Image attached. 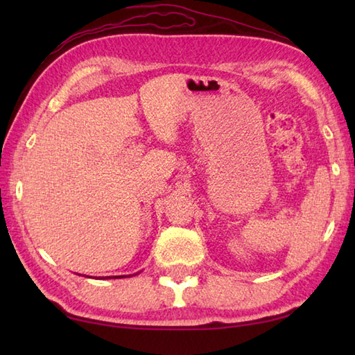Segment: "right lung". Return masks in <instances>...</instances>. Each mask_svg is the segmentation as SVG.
I'll list each match as a JSON object with an SVG mask.
<instances>
[{"label": "right lung", "mask_w": 355, "mask_h": 355, "mask_svg": "<svg viewBox=\"0 0 355 355\" xmlns=\"http://www.w3.org/2000/svg\"><path fill=\"white\" fill-rule=\"evenodd\" d=\"M116 277H126V276H114V279H116ZM101 279H110V276H108V277L105 276V277H101Z\"/></svg>", "instance_id": "obj_1"}]
</instances>
